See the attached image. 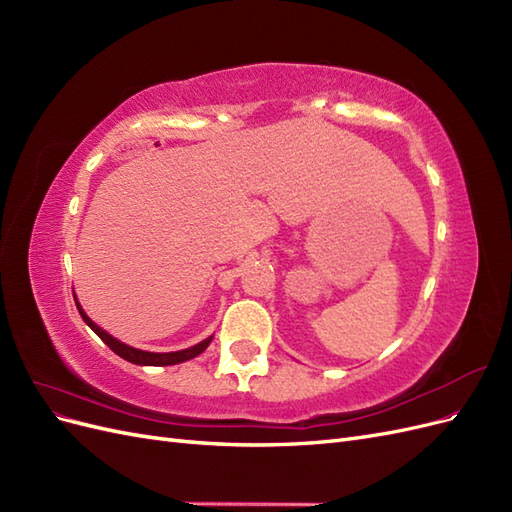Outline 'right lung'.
<instances>
[{"label":"right lung","instance_id":"1","mask_svg":"<svg viewBox=\"0 0 512 512\" xmlns=\"http://www.w3.org/2000/svg\"><path fill=\"white\" fill-rule=\"evenodd\" d=\"M76 307H79V314H81V318L89 324L91 327V331H94L102 342L111 348L115 354H119L121 359H126V361H130V363H134V365H177V363H183V361H188V359H194V356H198L200 352H203L207 346H209V342H211V337H207L205 342H200V344H196V346H192V348H188V350H179V352H145V350H136V348H130V346H126V344H121V342H117L115 337H111L108 335L106 331H102L98 324H94L91 322L89 318H87V314L83 312L81 309V305L76 303Z\"/></svg>","mask_w":512,"mask_h":512}]
</instances>
